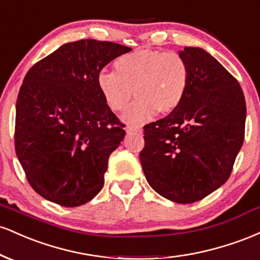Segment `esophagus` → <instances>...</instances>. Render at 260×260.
<instances>
[{
  "mask_svg": "<svg viewBox=\"0 0 260 260\" xmlns=\"http://www.w3.org/2000/svg\"><path fill=\"white\" fill-rule=\"evenodd\" d=\"M126 132L127 134H140L142 133V129H139L137 127H127Z\"/></svg>",
  "mask_w": 260,
  "mask_h": 260,
  "instance_id": "obj_1",
  "label": "esophagus"
}]
</instances>
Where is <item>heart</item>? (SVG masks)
Here are the masks:
<instances>
[{"instance_id": "b5f03b06", "label": "heart", "mask_w": 260, "mask_h": 260, "mask_svg": "<svg viewBox=\"0 0 260 260\" xmlns=\"http://www.w3.org/2000/svg\"><path fill=\"white\" fill-rule=\"evenodd\" d=\"M115 73L101 72L96 85L106 106L113 112L127 109L133 94L137 101L122 116L131 126L153 120L159 111H176L189 85V68L178 53L139 49L113 62Z\"/></svg>"}]
</instances>
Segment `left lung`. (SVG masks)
I'll return each mask as SVG.
<instances>
[{"label":"left lung","instance_id":"8db88e82","mask_svg":"<svg viewBox=\"0 0 260 260\" xmlns=\"http://www.w3.org/2000/svg\"><path fill=\"white\" fill-rule=\"evenodd\" d=\"M189 68L183 101L144 127L139 159L148 183L169 201L189 204L221 187L242 148L246 100L240 84L201 47L178 51Z\"/></svg>","mask_w":260,"mask_h":260}]
</instances>
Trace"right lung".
Segmentation results:
<instances>
[{
  "label": "right lung",
  "instance_id": "add662e5",
  "mask_svg": "<svg viewBox=\"0 0 260 260\" xmlns=\"http://www.w3.org/2000/svg\"><path fill=\"white\" fill-rule=\"evenodd\" d=\"M131 50L110 41H74L26 73L16 105V154L43 198L79 207L104 187L109 157L126 131L106 106L96 78Z\"/></svg>",
  "mask_w": 260,
  "mask_h": 260
}]
</instances>
